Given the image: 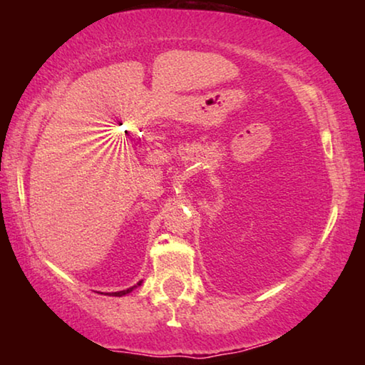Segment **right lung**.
<instances>
[{
	"label": "right lung",
	"instance_id": "add662e5",
	"mask_svg": "<svg viewBox=\"0 0 365 365\" xmlns=\"http://www.w3.org/2000/svg\"><path fill=\"white\" fill-rule=\"evenodd\" d=\"M141 283H143V280H141V282H138L137 283V285H133L132 288H127V289H122V292H114V293H106V294H109V296H125L127 293H130V292H133V289L135 288H138L140 285H141Z\"/></svg>",
	"mask_w": 365,
	"mask_h": 365
}]
</instances>
